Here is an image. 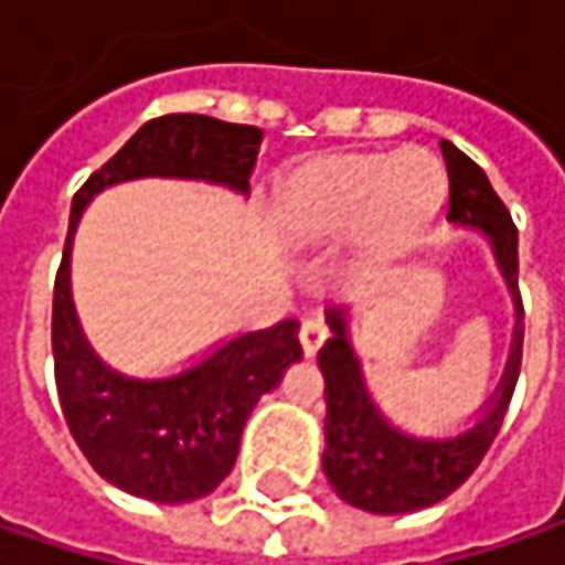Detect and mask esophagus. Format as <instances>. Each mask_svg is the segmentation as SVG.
<instances>
[{"label":"esophagus","mask_w":565,"mask_h":565,"mask_svg":"<svg viewBox=\"0 0 565 565\" xmlns=\"http://www.w3.org/2000/svg\"><path fill=\"white\" fill-rule=\"evenodd\" d=\"M323 340H327V327H323L317 317H307V320L300 323V347H303V356H313V353L323 347Z\"/></svg>","instance_id":"esophagus-1"}]
</instances>
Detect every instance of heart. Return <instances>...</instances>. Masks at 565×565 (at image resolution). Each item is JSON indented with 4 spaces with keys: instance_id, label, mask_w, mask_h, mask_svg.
<instances>
[{
    "instance_id": "heart-1",
    "label": "heart",
    "mask_w": 565,
    "mask_h": 565,
    "mask_svg": "<svg viewBox=\"0 0 565 565\" xmlns=\"http://www.w3.org/2000/svg\"><path fill=\"white\" fill-rule=\"evenodd\" d=\"M445 192V167L428 150L320 157L284 182L275 218L294 248L327 245L360 228V258L383 265L428 228Z\"/></svg>"
}]
</instances>
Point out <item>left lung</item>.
<instances>
[{
    "mask_svg": "<svg viewBox=\"0 0 565 565\" xmlns=\"http://www.w3.org/2000/svg\"><path fill=\"white\" fill-rule=\"evenodd\" d=\"M448 167V222L481 235L491 245L513 307V337L504 373L475 418L448 435H415L398 428L380 408L366 383L363 360L353 343L350 310H327L330 340L317 363L323 373V475L340 501L366 513H412L445 501L481 465L484 451L501 431L510 395L520 376L523 353V307L516 294V228L484 170L455 143L441 140Z\"/></svg>",
    "mask_w": 565,
    "mask_h": 565,
    "instance_id": "8db88e82",
    "label": "left lung"
}]
</instances>
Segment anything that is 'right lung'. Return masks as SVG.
Here are the masks:
<instances>
[{
  "label": "right lung",
  "instance_id": "right-lung-1",
  "mask_svg": "<svg viewBox=\"0 0 565 565\" xmlns=\"http://www.w3.org/2000/svg\"><path fill=\"white\" fill-rule=\"evenodd\" d=\"M262 130L202 114H170L143 124L71 202L67 242L55 278L52 353L64 422L114 488L157 501L189 504L212 494L235 468L242 428L258 398L278 390L297 363V320L235 333L167 376L114 370L84 337L71 297L74 232L94 195L134 179H195L248 195Z\"/></svg>",
  "mask_w": 565,
  "mask_h": 565
}]
</instances>
